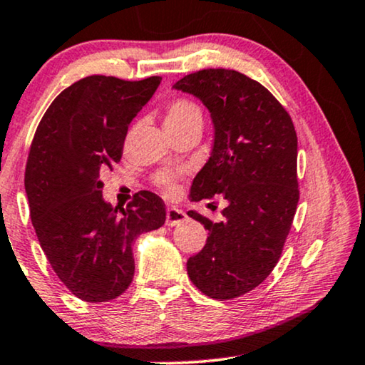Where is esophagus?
Masks as SVG:
<instances>
[{"instance_id":"1","label":"esophagus","mask_w":365,"mask_h":365,"mask_svg":"<svg viewBox=\"0 0 365 365\" xmlns=\"http://www.w3.org/2000/svg\"><path fill=\"white\" fill-rule=\"evenodd\" d=\"M185 218H187V215H185L183 210L177 208V207H168L167 208L165 225H168V227H175V225L182 223Z\"/></svg>"}]
</instances>
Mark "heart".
Instances as JSON below:
<instances>
[{
    "instance_id": "obj_1",
    "label": "heart",
    "mask_w": 365,
    "mask_h": 365,
    "mask_svg": "<svg viewBox=\"0 0 365 365\" xmlns=\"http://www.w3.org/2000/svg\"><path fill=\"white\" fill-rule=\"evenodd\" d=\"M193 122H203V112L197 102L187 97H175L168 101L165 106V125L167 129H178V127L193 124ZM180 173L175 170H160L153 175V183L158 185L167 193H172L177 188Z\"/></svg>"
}]
</instances>
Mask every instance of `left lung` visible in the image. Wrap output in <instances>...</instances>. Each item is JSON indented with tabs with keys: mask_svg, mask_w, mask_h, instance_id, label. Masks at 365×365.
Wrapping results in <instances>:
<instances>
[{
	"mask_svg": "<svg viewBox=\"0 0 365 365\" xmlns=\"http://www.w3.org/2000/svg\"><path fill=\"white\" fill-rule=\"evenodd\" d=\"M212 112V157L195 177L193 202L222 193V223L197 212L207 245L190 256L192 283L213 299L243 296L268 278L283 253L294 218L297 137L291 115L258 81L233 69H202L177 82Z\"/></svg>",
	"mask_w": 365,
	"mask_h": 365,
	"instance_id": "8db88e82",
	"label": "left lung"
}]
</instances>
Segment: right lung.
<instances>
[{
  "instance_id": "add662e5",
  "label": "right lung",
  "mask_w": 365,
  "mask_h": 365,
  "mask_svg": "<svg viewBox=\"0 0 365 365\" xmlns=\"http://www.w3.org/2000/svg\"><path fill=\"white\" fill-rule=\"evenodd\" d=\"M160 76H87L44 112L31 142L24 188L39 245L63 284L87 302L119 297L133 279L132 243L165 223V203L142 190L117 212L102 198L101 172L119 163L127 129Z\"/></svg>"
}]
</instances>
